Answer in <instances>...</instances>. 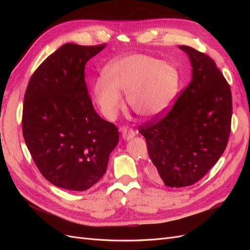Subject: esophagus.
Segmentation results:
<instances>
[{
    "instance_id": "1",
    "label": "esophagus",
    "mask_w": 250,
    "mask_h": 250,
    "mask_svg": "<svg viewBox=\"0 0 250 250\" xmlns=\"http://www.w3.org/2000/svg\"><path fill=\"white\" fill-rule=\"evenodd\" d=\"M121 132H122V138L126 141L128 140H131L134 135H135V132L131 129V128L127 127V126H123L121 127Z\"/></svg>"
}]
</instances>
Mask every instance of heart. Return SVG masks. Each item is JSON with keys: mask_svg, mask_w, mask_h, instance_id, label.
<instances>
[{"mask_svg": "<svg viewBox=\"0 0 250 250\" xmlns=\"http://www.w3.org/2000/svg\"><path fill=\"white\" fill-rule=\"evenodd\" d=\"M98 79L94 94L103 116L113 120L123 108L120 93H126L131 109L145 119H156L167 112L176 100L180 86L175 66L148 55L133 54L112 60Z\"/></svg>", "mask_w": 250, "mask_h": 250, "instance_id": "heart-1", "label": "heart"}]
</instances>
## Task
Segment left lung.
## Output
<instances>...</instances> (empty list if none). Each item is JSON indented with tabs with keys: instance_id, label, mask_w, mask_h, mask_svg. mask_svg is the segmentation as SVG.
I'll list each match as a JSON object with an SVG mask.
<instances>
[{
	"instance_id": "left-lung-1",
	"label": "left lung",
	"mask_w": 250,
	"mask_h": 250,
	"mask_svg": "<svg viewBox=\"0 0 250 250\" xmlns=\"http://www.w3.org/2000/svg\"><path fill=\"white\" fill-rule=\"evenodd\" d=\"M192 65V80L163 119L145 123L154 175L166 187L194 185L218 162L228 145L231 92L215 62L204 53L180 46Z\"/></svg>"
}]
</instances>
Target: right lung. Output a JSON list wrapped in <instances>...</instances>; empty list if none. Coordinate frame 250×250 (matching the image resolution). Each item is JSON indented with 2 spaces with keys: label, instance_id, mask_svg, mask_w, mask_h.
Segmentation results:
<instances>
[{
  "label": "right lung",
  "instance_id": "obj_1",
  "mask_svg": "<svg viewBox=\"0 0 250 250\" xmlns=\"http://www.w3.org/2000/svg\"><path fill=\"white\" fill-rule=\"evenodd\" d=\"M105 47L63 44L37 67L25 93L26 145L42 176L65 190L98 183L119 143L117 126L96 112L84 80L86 62Z\"/></svg>",
  "mask_w": 250,
  "mask_h": 250
}]
</instances>
